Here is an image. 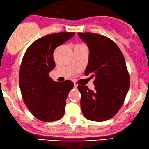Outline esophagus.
<instances>
[{
	"instance_id": "obj_1",
	"label": "esophagus",
	"mask_w": 149,
	"mask_h": 149,
	"mask_svg": "<svg viewBox=\"0 0 149 149\" xmlns=\"http://www.w3.org/2000/svg\"><path fill=\"white\" fill-rule=\"evenodd\" d=\"M74 87H75V88H77V84H76V83H74Z\"/></svg>"
}]
</instances>
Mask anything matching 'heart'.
<instances>
[{"instance_id":"1","label":"heart","mask_w":149,"mask_h":149,"mask_svg":"<svg viewBox=\"0 0 149 149\" xmlns=\"http://www.w3.org/2000/svg\"><path fill=\"white\" fill-rule=\"evenodd\" d=\"M79 45V46H84V45Z\"/></svg>"}]
</instances>
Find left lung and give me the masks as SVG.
I'll return each instance as SVG.
<instances>
[{
	"label": "left lung",
	"mask_w": 149,
	"mask_h": 149,
	"mask_svg": "<svg viewBox=\"0 0 149 149\" xmlns=\"http://www.w3.org/2000/svg\"><path fill=\"white\" fill-rule=\"evenodd\" d=\"M89 47L85 74L94 78L95 90L79 85L83 115L93 121L113 117L123 105L130 87V74L124 56L115 42L97 33H78Z\"/></svg>",
	"instance_id": "left-lung-1"
}]
</instances>
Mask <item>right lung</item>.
Listing matches in <instances>:
<instances>
[{
	"label": "right lung",
	"mask_w": 149,
	"mask_h": 149,
	"mask_svg": "<svg viewBox=\"0 0 149 149\" xmlns=\"http://www.w3.org/2000/svg\"><path fill=\"white\" fill-rule=\"evenodd\" d=\"M74 34L58 32L44 36L32 42L24 54L19 70L20 90L26 107L40 121H56L64 114L66 97L74 84L69 80L54 81L49 72L56 66L54 50Z\"/></svg>",
	"instance_id": "right-lung-1"
}]
</instances>
